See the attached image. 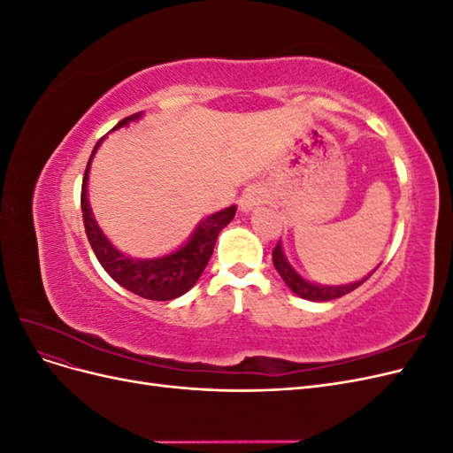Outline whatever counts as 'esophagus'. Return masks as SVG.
I'll return each instance as SVG.
<instances>
[{
  "label": "esophagus",
  "mask_w": 453,
  "mask_h": 453,
  "mask_svg": "<svg viewBox=\"0 0 453 453\" xmlns=\"http://www.w3.org/2000/svg\"><path fill=\"white\" fill-rule=\"evenodd\" d=\"M263 202H265V200H263V195H260L257 188H250L248 193H245V195L242 196L240 208H242L243 211H251V210H255L257 205H260Z\"/></svg>",
  "instance_id": "34e87169"
}]
</instances>
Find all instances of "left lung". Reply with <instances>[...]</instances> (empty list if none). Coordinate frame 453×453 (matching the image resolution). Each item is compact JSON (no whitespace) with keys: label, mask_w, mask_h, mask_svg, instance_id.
<instances>
[{"label":"left lung","mask_w":453,"mask_h":453,"mask_svg":"<svg viewBox=\"0 0 453 453\" xmlns=\"http://www.w3.org/2000/svg\"><path fill=\"white\" fill-rule=\"evenodd\" d=\"M272 260H273V266H276V270L280 272L281 280L287 283V287H289V289L295 295H298L300 298L311 300V303H326V300H334V298L344 296V295L351 293L353 289H357L359 285H363L368 280V278H365L361 281H355L349 285H336V287L310 283L303 276H298V273L293 270V266L287 263L280 242L276 243V248H273V251H272ZM370 276H372V273H370Z\"/></svg>","instance_id":"8db88e82"}]
</instances>
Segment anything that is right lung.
I'll return each instance as SVG.
<instances>
[{
	"label": "right lung",
	"mask_w": 453,
	"mask_h": 453,
	"mask_svg": "<svg viewBox=\"0 0 453 453\" xmlns=\"http://www.w3.org/2000/svg\"><path fill=\"white\" fill-rule=\"evenodd\" d=\"M140 117L142 113H134L132 117L122 119L113 130L125 127L130 120H135ZM100 143L102 140L96 143L94 150L98 149ZM94 150L90 155V160L94 157ZM90 160L85 170L83 187H81V211H83L85 232L90 242V248L96 258L100 260L104 270L120 287H125V289H128L130 293L147 300H172L185 295L202 276V272L213 253L219 232H221L232 219H234L236 205H230V208L203 219V221L198 225V228L195 230V234L190 236V240L185 243V248L177 250L175 253L162 258H153V260L130 258L127 255L119 253L113 245L109 243V240L102 234V230L94 221L90 205L87 200V180H88Z\"/></svg>",
	"instance_id": "1"
}]
</instances>
